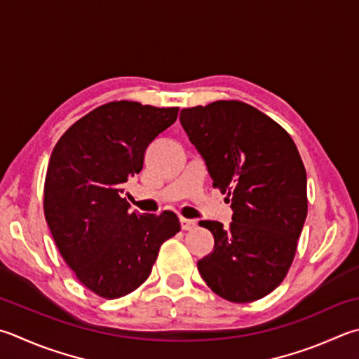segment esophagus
<instances>
[{
    "label": "esophagus",
    "mask_w": 359,
    "mask_h": 359,
    "mask_svg": "<svg viewBox=\"0 0 359 359\" xmlns=\"http://www.w3.org/2000/svg\"><path fill=\"white\" fill-rule=\"evenodd\" d=\"M180 226H182V229H184V231H191V229H194V227H196V221L188 219V218H180Z\"/></svg>",
    "instance_id": "esophagus-1"
}]
</instances>
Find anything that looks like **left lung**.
<instances>
[{
    "instance_id": "8db88e82",
    "label": "left lung",
    "mask_w": 359,
    "mask_h": 359,
    "mask_svg": "<svg viewBox=\"0 0 359 359\" xmlns=\"http://www.w3.org/2000/svg\"><path fill=\"white\" fill-rule=\"evenodd\" d=\"M180 123L232 208V223L199 221L215 246L198 262L215 293L248 303L275 290L295 256L308 196L306 169L290 135L237 100L185 108Z\"/></svg>"
}]
</instances>
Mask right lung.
Instances as JSON below:
<instances>
[{
    "label": "right lung",
    "instance_id": "right-lung-1",
    "mask_svg": "<svg viewBox=\"0 0 359 359\" xmlns=\"http://www.w3.org/2000/svg\"><path fill=\"white\" fill-rule=\"evenodd\" d=\"M179 108L111 102L76 121L51 152L45 219L66 264L89 290L119 298L152 271L160 246L180 231L177 215L130 212L122 198L140 174L147 146Z\"/></svg>",
    "mask_w": 359,
    "mask_h": 359
}]
</instances>
